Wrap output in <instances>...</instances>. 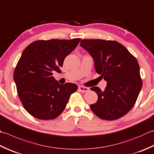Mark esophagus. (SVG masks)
Segmentation results:
<instances>
[{"mask_svg": "<svg viewBox=\"0 0 154 154\" xmlns=\"http://www.w3.org/2000/svg\"><path fill=\"white\" fill-rule=\"evenodd\" d=\"M79 90L82 93H85L87 92L89 90V89L88 87H83V86H79Z\"/></svg>", "mask_w": 154, "mask_h": 154, "instance_id": "34e87169", "label": "esophagus"}]
</instances>
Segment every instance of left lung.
Returning a JSON list of instances; mask_svg holds the SVG:
<instances>
[{
	"instance_id": "obj_1",
	"label": "left lung",
	"mask_w": 154,
	"mask_h": 154,
	"mask_svg": "<svg viewBox=\"0 0 154 154\" xmlns=\"http://www.w3.org/2000/svg\"><path fill=\"white\" fill-rule=\"evenodd\" d=\"M80 43L92 57L96 72L107 81L104 91L91 88L98 95L97 101L90 105L91 111L105 120L125 116L134 107L142 87L137 59L117 41L83 39Z\"/></svg>"
}]
</instances>
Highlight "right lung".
Masks as SVG:
<instances>
[{
	"instance_id": "obj_1",
	"label": "right lung",
	"mask_w": 154,
	"mask_h": 154,
	"mask_svg": "<svg viewBox=\"0 0 154 154\" xmlns=\"http://www.w3.org/2000/svg\"><path fill=\"white\" fill-rule=\"evenodd\" d=\"M81 38L51 39L32 42L21 55L13 79L24 108L35 118L53 119L66 107L77 85L60 84L53 77L59 72L66 57L79 44Z\"/></svg>"
}]
</instances>
